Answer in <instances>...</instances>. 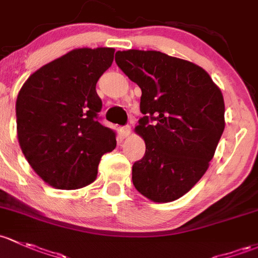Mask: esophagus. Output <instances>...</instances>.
Masks as SVG:
<instances>
[{
    "mask_svg": "<svg viewBox=\"0 0 258 258\" xmlns=\"http://www.w3.org/2000/svg\"><path fill=\"white\" fill-rule=\"evenodd\" d=\"M120 132H121V136L122 137L127 138V137L130 136V135H131V126H128V124H127V126L121 127Z\"/></svg>",
    "mask_w": 258,
    "mask_h": 258,
    "instance_id": "1",
    "label": "esophagus"
}]
</instances>
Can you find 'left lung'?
Returning a JSON list of instances; mask_svg holds the SVG:
<instances>
[{"label":"left lung","instance_id":"1","mask_svg":"<svg viewBox=\"0 0 258 258\" xmlns=\"http://www.w3.org/2000/svg\"><path fill=\"white\" fill-rule=\"evenodd\" d=\"M116 64L142 90L136 134L146 153L135 188L156 203L188 193L205 174L225 128L221 90L203 68L157 50H118Z\"/></svg>","mask_w":258,"mask_h":258}]
</instances>
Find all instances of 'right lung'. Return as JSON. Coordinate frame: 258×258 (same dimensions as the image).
Here are the masks:
<instances>
[{"label": "right lung", "instance_id": "obj_1", "mask_svg": "<svg viewBox=\"0 0 258 258\" xmlns=\"http://www.w3.org/2000/svg\"><path fill=\"white\" fill-rule=\"evenodd\" d=\"M113 48H80L31 75L16 102L24 157L45 183L78 189L96 179L100 159L115 150L116 134L99 120L96 83L113 61Z\"/></svg>", "mask_w": 258, "mask_h": 258}]
</instances>
